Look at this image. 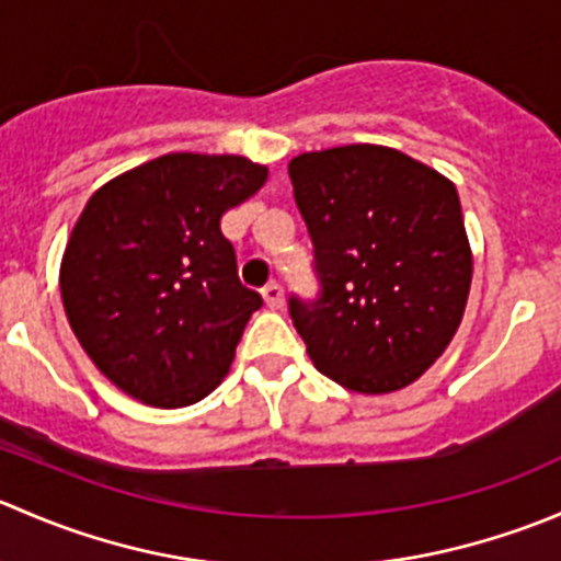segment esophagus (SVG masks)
Returning <instances> with one entry per match:
<instances>
[{"label":"esophagus","instance_id":"34e87169","mask_svg":"<svg viewBox=\"0 0 561 561\" xmlns=\"http://www.w3.org/2000/svg\"><path fill=\"white\" fill-rule=\"evenodd\" d=\"M263 301L268 309H282L285 307V290L276 282H271L268 287H263Z\"/></svg>","mask_w":561,"mask_h":561}]
</instances>
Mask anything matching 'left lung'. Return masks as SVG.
I'll return each mask as SVG.
<instances>
[{"instance_id":"1","label":"left lung","mask_w":561,"mask_h":561,"mask_svg":"<svg viewBox=\"0 0 561 561\" xmlns=\"http://www.w3.org/2000/svg\"><path fill=\"white\" fill-rule=\"evenodd\" d=\"M287 171L320 282L314 301L290 296L309 358L355 393L410 386L450 344L472 285L456 186L371 144L298 154Z\"/></svg>"}]
</instances>
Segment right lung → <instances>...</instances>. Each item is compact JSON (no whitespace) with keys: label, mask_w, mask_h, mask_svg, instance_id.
<instances>
[{"label":"right lung","mask_w":561,"mask_h":561,"mask_svg":"<svg viewBox=\"0 0 561 561\" xmlns=\"http://www.w3.org/2000/svg\"><path fill=\"white\" fill-rule=\"evenodd\" d=\"M268 168L247 157L165 154L89 197L61 257V301L100 371L151 407H186L233 364L263 307L219 230Z\"/></svg>","instance_id":"add662e5"}]
</instances>
